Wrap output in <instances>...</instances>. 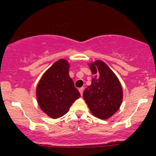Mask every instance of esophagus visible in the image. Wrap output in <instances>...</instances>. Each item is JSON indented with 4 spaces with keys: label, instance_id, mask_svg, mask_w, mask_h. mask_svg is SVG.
<instances>
[{
    "label": "esophagus",
    "instance_id": "34e87169",
    "mask_svg": "<svg viewBox=\"0 0 156 156\" xmlns=\"http://www.w3.org/2000/svg\"><path fill=\"white\" fill-rule=\"evenodd\" d=\"M79 90V92H80V94H81V95L82 96L83 95V92H84V88H83V87L79 88V90Z\"/></svg>",
    "mask_w": 156,
    "mask_h": 156
}]
</instances>
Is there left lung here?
<instances>
[{"mask_svg":"<svg viewBox=\"0 0 156 156\" xmlns=\"http://www.w3.org/2000/svg\"><path fill=\"white\" fill-rule=\"evenodd\" d=\"M93 75L91 84L84 90L83 97L91 113L100 119H107L120 108L123 98L119 78L101 60L89 64Z\"/></svg>","mask_w":156,"mask_h":156,"instance_id":"obj_1","label":"left lung"}]
</instances>
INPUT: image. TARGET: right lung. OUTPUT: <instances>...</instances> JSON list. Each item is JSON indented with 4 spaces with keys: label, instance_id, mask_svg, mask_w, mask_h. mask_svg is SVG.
<instances>
[{
    "label": "right lung",
    "instance_id": "obj_1",
    "mask_svg": "<svg viewBox=\"0 0 156 156\" xmlns=\"http://www.w3.org/2000/svg\"><path fill=\"white\" fill-rule=\"evenodd\" d=\"M69 69L66 59H59L44 72L37 84V103L42 111L52 119L66 114L72 103L81 97L69 77Z\"/></svg>",
    "mask_w": 156,
    "mask_h": 156
}]
</instances>
